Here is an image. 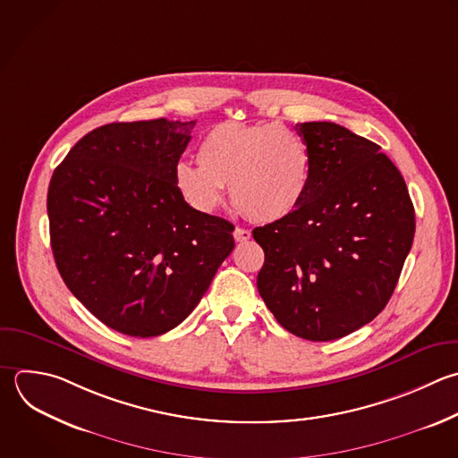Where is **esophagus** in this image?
Instances as JSON below:
<instances>
[{
  "instance_id": "34e87169",
  "label": "esophagus",
  "mask_w": 458,
  "mask_h": 458,
  "mask_svg": "<svg viewBox=\"0 0 458 458\" xmlns=\"http://www.w3.org/2000/svg\"><path fill=\"white\" fill-rule=\"evenodd\" d=\"M233 236H234V240L236 242H247V240H250V231L249 229H243V227H236L234 229V233H233Z\"/></svg>"
}]
</instances>
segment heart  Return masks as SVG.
Returning <instances> with one entry per match:
<instances>
[{
	"label": "heart",
	"instance_id": "obj_1",
	"mask_svg": "<svg viewBox=\"0 0 458 458\" xmlns=\"http://www.w3.org/2000/svg\"><path fill=\"white\" fill-rule=\"evenodd\" d=\"M199 165L181 161L174 179L182 199L211 213L229 184L233 202L256 222L292 215L306 197L311 154L304 138L283 125L222 123L199 145Z\"/></svg>",
	"mask_w": 458,
	"mask_h": 458
}]
</instances>
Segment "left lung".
I'll return each instance as SVG.
<instances>
[{"label": "left lung", "mask_w": 458, "mask_h": 458, "mask_svg": "<svg viewBox=\"0 0 458 458\" xmlns=\"http://www.w3.org/2000/svg\"><path fill=\"white\" fill-rule=\"evenodd\" d=\"M311 154L301 206L252 231L265 250L258 290L295 336L327 342L388 302L415 233L406 184L381 147L331 122L297 123Z\"/></svg>", "instance_id": "8db88e82"}]
</instances>
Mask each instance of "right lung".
<instances>
[{"instance_id":"obj_1","label":"right lung","mask_w":458,"mask_h":458,"mask_svg":"<svg viewBox=\"0 0 458 458\" xmlns=\"http://www.w3.org/2000/svg\"><path fill=\"white\" fill-rule=\"evenodd\" d=\"M193 127L165 118L98 127L50 181L61 277L98 320L129 336L179 326L234 249L233 224L195 211L175 186Z\"/></svg>"}]
</instances>
